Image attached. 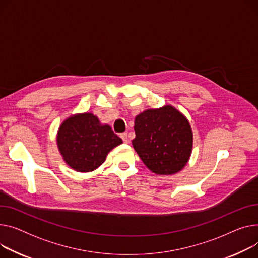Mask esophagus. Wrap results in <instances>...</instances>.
I'll list each match as a JSON object with an SVG mask.
<instances>
[{"label":"esophagus","instance_id":"obj_1","mask_svg":"<svg viewBox=\"0 0 258 258\" xmlns=\"http://www.w3.org/2000/svg\"><path fill=\"white\" fill-rule=\"evenodd\" d=\"M120 137H121V139H122V141H123L124 143H127V142H128V138H127V134H126V133L121 134V135H120Z\"/></svg>","mask_w":258,"mask_h":258}]
</instances>
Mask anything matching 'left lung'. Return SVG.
<instances>
[{
  "instance_id": "8db88e82",
  "label": "left lung",
  "mask_w": 258,
  "mask_h": 258,
  "mask_svg": "<svg viewBox=\"0 0 258 258\" xmlns=\"http://www.w3.org/2000/svg\"><path fill=\"white\" fill-rule=\"evenodd\" d=\"M134 127V148L153 173L173 174L187 163L193 145L192 130L173 107L144 111L136 117Z\"/></svg>"
}]
</instances>
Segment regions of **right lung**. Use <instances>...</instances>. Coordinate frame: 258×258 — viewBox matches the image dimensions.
<instances>
[{
    "mask_svg": "<svg viewBox=\"0 0 258 258\" xmlns=\"http://www.w3.org/2000/svg\"><path fill=\"white\" fill-rule=\"evenodd\" d=\"M57 142L67 165L79 172H89L105 162L107 154L122 140L96 116L85 113L72 116L59 128Z\"/></svg>",
    "mask_w": 258,
    "mask_h": 258,
    "instance_id": "1",
    "label": "right lung"
}]
</instances>
